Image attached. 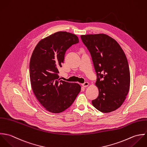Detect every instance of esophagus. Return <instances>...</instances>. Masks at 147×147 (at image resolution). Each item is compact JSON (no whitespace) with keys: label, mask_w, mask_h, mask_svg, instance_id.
Instances as JSON below:
<instances>
[{"label":"esophagus","mask_w":147,"mask_h":147,"mask_svg":"<svg viewBox=\"0 0 147 147\" xmlns=\"http://www.w3.org/2000/svg\"><path fill=\"white\" fill-rule=\"evenodd\" d=\"M88 85H89V83H88V82H85V83H84V84H82V86L83 87H84V88H86V87L88 86Z\"/></svg>","instance_id":"1"}]
</instances>
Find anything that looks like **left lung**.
I'll return each mask as SVG.
<instances>
[{"instance_id":"8db88e82","label":"left lung","mask_w":147,"mask_h":147,"mask_svg":"<svg viewBox=\"0 0 147 147\" xmlns=\"http://www.w3.org/2000/svg\"><path fill=\"white\" fill-rule=\"evenodd\" d=\"M92 57L99 90L94 107L108 113L119 108L130 86V72L125 55L116 40L105 34L81 35Z\"/></svg>"}]
</instances>
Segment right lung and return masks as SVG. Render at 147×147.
Segmentation results:
<instances>
[{
  "label": "right lung",
  "mask_w": 147,
  "mask_h": 147,
  "mask_svg": "<svg viewBox=\"0 0 147 147\" xmlns=\"http://www.w3.org/2000/svg\"><path fill=\"white\" fill-rule=\"evenodd\" d=\"M78 42L76 34L57 32L40 40L32 53L30 63L31 87L40 103L51 113L66 110L81 91L78 84L61 80L58 75L66 51Z\"/></svg>",
  "instance_id": "obj_1"
}]
</instances>
